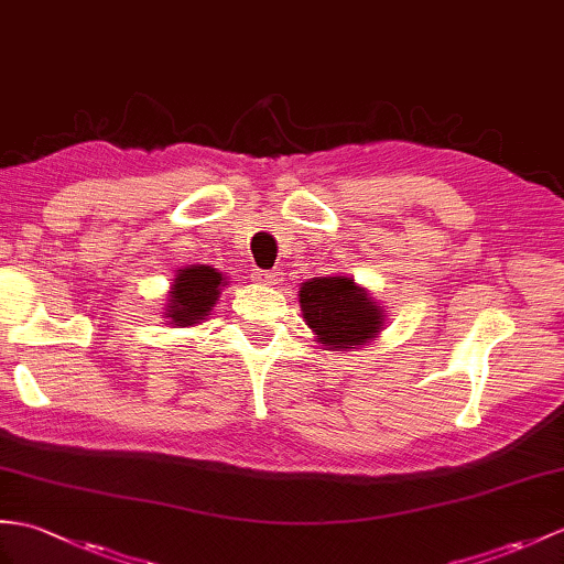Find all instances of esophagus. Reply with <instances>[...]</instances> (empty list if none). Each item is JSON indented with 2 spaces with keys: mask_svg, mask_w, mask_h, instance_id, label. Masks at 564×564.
<instances>
[{
  "mask_svg": "<svg viewBox=\"0 0 564 564\" xmlns=\"http://www.w3.org/2000/svg\"><path fill=\"white\" fill-rule=\"evenodd\" d=\"M252 279L259 283V285H276L281 281V273L279 271H254Z\"/></svg>",
  "mask_w": 564,
  "mask_h": 564,
  "instance_id": "1",
  "label": "esophagus"
}]
</instances>
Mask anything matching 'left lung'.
Returning <instances> with one entry per match:
<instances>
[{
    "label": "left lung",
    "mask_w": 564,
    "mask_h": 564,
    "mask_svg": "<svg viewBox=\"0 0 564 564\" xmlns=\"http://www.w3.org/2000/svg\"><path fill=\"white\" fill-rule=\"evenodd\" d=\"M300 310L324 350L362 348L384 332L387 310L350 276H319L300 283Z\"/></svg>",
    "instance_id": "left-lung-1"
}]
</instances>
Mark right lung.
<instances>
[{
	"label": "right lung",
	"mask_w": 564,
	"mask_h": 564,
	"mask_svg": "<svg viewBox=\"0 0 564 564\" xmlns=\"http://www.w3.org/2000/svg\"><path fill=\"white\" fill-rule=\"evenodd\" d=\"M228 279L214 267L192 264L177 269L167 291L163 317L175 326H196L216 307L220 291L228 288Z\"/></svg>",
	"instance_id": "1"
}]
</instances>
